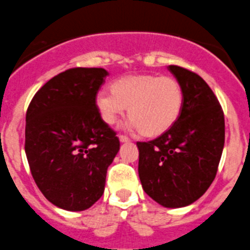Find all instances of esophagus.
Masks as SVG:
<instances>
[{
    "label": "esophagus",
    "instance_id": "esophagus-1",
    "mask_svg": "<svg viewBox=\"0 0 250 250\" xmlns=\"http://www.w3.org/2000/svg\"><path fill=\"white\" fill-rule=\"evenodd\" d=\"M120 142H121V143H128V142H130V139L128 138V137L122 136V134H121V136H120Z\"/></svg>",
    "mask_w": 250,
    "mask_h": 250
}]
</instances>
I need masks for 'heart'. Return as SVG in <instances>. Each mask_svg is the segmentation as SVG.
<instances>
[{
    "label": "heart",
    "instance_id": "heart-1",
    "mask_svg": "<svg viewBox=\"0 0 250 250\" xmlns=\"http://www.w3.org/2000/svg\"><path fill=\"white\" fill-rule=\"evenodd\" d=\"M109 89L111 93L101 91L96 96V108L103 122L116 125L128 108L132 125L148 138L167 133L183 111V87L172 76H125L113 81Z\"/></svg>",
    "mask_w": 250,
    "mask_h": 250
}]
</instances>
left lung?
Masks as SVG:
<instances>
[{"label":"left lung","instance_id":"obj_1","mask_svg":"<svg viewBox=\"0 0 250 250\" xmlns=\"http://www.w3.org/2000/svg\"><path fill=\"white\" fill-rule=\"evenodd\" d=\"M184 105L167 133L138 142V174L145 192L166 208H182L202 197L217 174L224 147V114L206 81L178 66Z\"/></svg>","mask_w":250,"mask_h":250}]
</instances>
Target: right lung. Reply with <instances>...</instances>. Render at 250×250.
Listing matches in <instances>:
<instances>
[{"label": "right lung", "instance_id": "right-lung-1", "mask_svg": "<svg viewBox=\"0 0 250 250\" xmlns=\"http://www.w3.org/2000/svg\"><path fill=\"white\" fill-rule=\"evenodd\" d=\"M108 72L71 68L41 87L26 113L24 150L42 194L56 207L81 212L104 192L120 139L96 108Z\"/></svg>", "mask_w": 250, "mask_h": 250}]
</instances>
